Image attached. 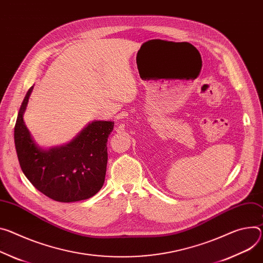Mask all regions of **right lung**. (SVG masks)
Returning <instances> with one entry per match:
<instances>
[{
    "label": "right lung",
    "instance_id": "1",
    "mask_svg": "<svg viewBox=\"0 0 263 263\" xmlns=\"http://www.w3.org/2000/svg\"><path fill=\"white\" fill-rule=\"evenodd\" d=\"M32 89L22 103L14 127L23 173L41 193L55 201L74 202L92 197L105 181L107 141L114 123L92 122L68 144L44 150L34 142L23 118Z\"/></svg>",
    "mask_w": 263,
    "mask_h": 263
}]
</instances>
